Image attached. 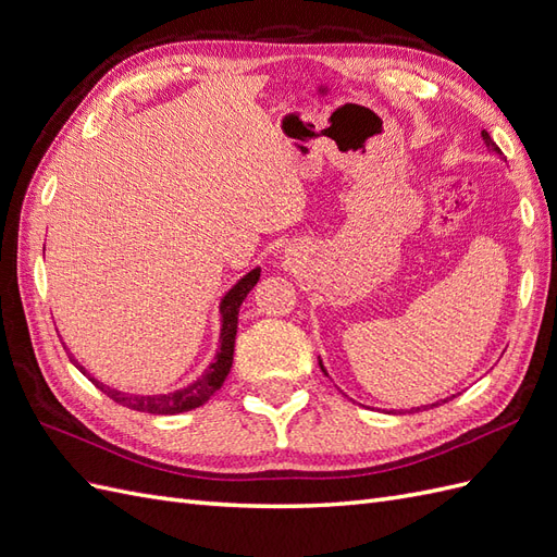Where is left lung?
I'll return each instance as SVG.
<instances>
[{"label":"left lung","mask_w":557,"mask_h":557,"mask_svg":"<svg viewBox=\"0 0 557 557\" xmlns=\"http://www.w3.org/2000/svg\"><path fill=\"white\" fill-rule=\"evenodd\" d=\"M481 134H483V139H485V144H487V146H491V148H493V150H497V153H502V150H499V148H497V146H495V141H493V139H491V134H487V132H485V129H483V132H481ZM320 367H323V364H320ZM444 401H446V399H444ZM434 407H436V404H434ZM416 411H418V409H416Z\"/></svg>","instance_id":"1"}]
</instances>
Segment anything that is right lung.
Instances as JSON below:
<instances>
[{"label": "right lung", "mask_w": 557, "mask_h": 557, "mask_svg": "<svg viewBox=\"0 0 557 557\" xmlns=\"http://www.w3.org/2000/svg\"><path fill=\"white\" fill-rule=\"evenodd\" d=\"M260 281V269H252L250 274H246L234 288L223 297L221 301V315H223V327H221V350H218L215 360L209 364V369L201 374L197 381H193L190 385L181 387V391L166 393V395H127V393H117L111 391L109 385L99 383L97 379H92L86 367L78 364L72 356L70 360L86 374L99 391H102L107 397H111L113 401L123 404V407L132 409V411H141V413H156V416H174V413H183V411H193L201 404L209 401L211 395L223 385V381L230 374L232 367V358H234V339H237V320H239V307L242 301L246 299V295L252 290V285Z\"/></svg>", "instance_id": "add662e5"}]
</instances>
